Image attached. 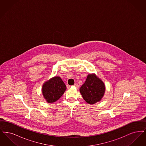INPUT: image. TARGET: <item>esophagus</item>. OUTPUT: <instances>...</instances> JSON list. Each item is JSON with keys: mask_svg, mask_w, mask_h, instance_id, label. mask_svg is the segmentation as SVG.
I'll return each mask as SVG.
<instances>
[{"mask_svg": "<svg viewBox=\"0 0 146 146\" xmlns=\"http://www.w3.org/2000/svg\"><path fill=\"white\" fill-rule=\"evenodd\" d=\"M74 87H76V89H78V88H79V85H78V84H75L74 85Z\"/></svg>", "mask_w": 146, "mask_h": 146, "instance_id": "1", "label": "esophagus"}]
</instances>
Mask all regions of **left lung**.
<instances>
[{
  "label": "left lung",
  "mask_w": 146,
  "mask_h": 146,
  "mask_svg": "<svg viewBox=\"0 0 146 146\" xmlns=\"http://www.w3.org/2000/svg\"><path fill=\"white\" fill-rule=\"evenodd\" d=\"M104 83L95 74H89L80 88V92L84 99L91 104L100 101L104 95Z\"/></svg>",
  "instance_id": "8db88e82"
}]
</instances>
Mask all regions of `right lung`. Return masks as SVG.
<instances>
[{"mask_svg":"<svg viewBox=\"0 0 146 146\" xmlns=\"http://www.w3.org/2000/svg\"><path fill=\"white\" fill-rule=\"evenodd\" d=\"M66 86L59 76H55L46 82L42 86V92L48 103H52L62 96Z\"/></svg>","mask_w":146,"mask_h":146,"instance_id":"1","label":"right lung"}]
</instances>
